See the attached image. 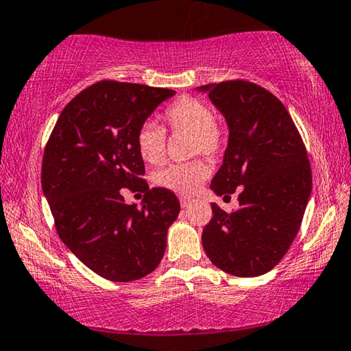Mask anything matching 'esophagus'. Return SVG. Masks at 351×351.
I'll list each match as a JSON object with an SVG mask.
<instances>
[{
  "label": "esophagus",
  "instance_id": "34e87169",
  "mask_svg": "<svg viewBox=\"0 0 351 351\" xmlns=\"http://www.w3.org/2000/svg\"><path fill=\"white\" fill-rule=\"evenodd\" d=\"M192 202H194V200H192L191 197H181V199H180V204H181L182 208H186V206H189V205L192 204Z\"/></svg>",
  "mask_w": 351,
  "mask_h": 351
}]
</instances>
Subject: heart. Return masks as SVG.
<instances>
[{"label":"heart","instance_id":"heart-1","mask_svg":"<svg viewBox=\"0 0 351 351\" xmlns=\"http://www.w3.org/2000/svg\"><path fill=\"white\" fill-rule=\"evenodd\" d=\"M164 119L171 132L189 133V149L192 156L219 154L224 146V130L215 121L211 108L205 101L192 97H181L167 108ZM138 154L146 164L160 165L165 160V132L164 128L145 122L138 128ZM210 176V167L204 160H192L162 169L154 175L156 186L164 187L176 194H194Z\"/></svg>","mask_w":351,"mask_h":351}]
</instances>
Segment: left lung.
Instances as JSON below:
<instances>
[{
  "label": "left lung",
  "instance_id": "8db88e82",
  "mask_svg": "<svg viewBox=\"0 0 351 351\" xmlns=\"http://www.w3.org/2000/svg\"><path fill=\"white\" fill-rule=\"evenodd\" d=\"M197 90L208 93L229 128L211 191L224 197L240 192V206L232 213L211 204L202 245L227 274L264 275L289 250L312 194L304 141L283 103L258 84L224 81Z\"/></svg>",
  "mask_w": 351,
  "mask_h": 351
}]
</instances>
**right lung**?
<instances>
[{
	"mask_svg": "<svg viewBox=\"0 0 351 351\" xmlns=\"http://www.w3.org/2000/svg\"><path fill=\"white\" fill-rule=\"evenodd\" d=\"M175 90L101 81L65 106L43 157L41 184L58 235L88 269L111 281L140 280L164 258L180 213L176 195L149 189L135 136ZM145 192L138 209L121 189Z\"/></svg>",
	"mask_w": 351,
	"mask_h": 351,
	"instance_id": "add662e5",
	"label": "right lung"
}]
</instances>
